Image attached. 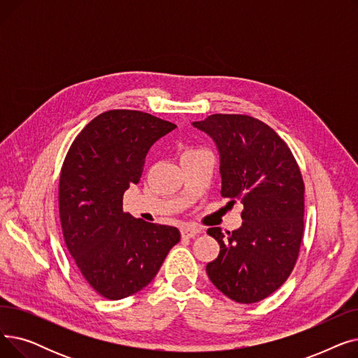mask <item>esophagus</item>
<instances>
[{
    "label": "esophagus",
    "instance_id": "34e87169",
    "mask_svg": "<svg viewBox=\"0 0 358 358\" xmlns=\"http://www.w3.org/2000/svg\"><path fill=\"white\" fill-rule=\"evenodd\" d=\"M200 231L194 227H192V224H184V227L181 228V236L182 238H194Z\"/></svg>",
    "mask_w": 358,
    "mask_h": 358
}]
</instances>
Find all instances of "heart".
<instances>
[{
  "instance_id": "heart-1",
  "label": "heart",
  "mask_w": 358,
  "mask_h": 358,
  "mask_svg": "<svg viewBox=\"0 0 358 358\" xmlns=\"http://www.w3.org/2000/svg\"><path fill=\"white\" fill-rule=\"evenodd\" d=\"M203 149H187V150H184V154H182V157H185V155H192V154H197V152H201Z\"/></svg>"
}]
</instances>
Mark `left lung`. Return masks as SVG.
Returning a JSON list of instances; mask_svg holds the SVG:
<instances>
[{
  "label": "left lung",
  "mask_w": 358,
  "mask_h": 358,
  "mask_svg": "<svg viewBox=\"0 0 358 358\" xmlns=\"http://www.w3.org/2000/svg\"><path fill=\"white\" fill-rule=\"evenodd\" d=\"M193 126L216 143L222 197L243 204L238 229H208L220 251L206 271L224 296L257 303L283 285L296 264L303 238L302 174L286 142L254 117L212 115Z\"/></svg>",
  "instance_id": "1"
}]
</instances>
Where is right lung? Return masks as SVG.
Listing matches in <instances>:
<instances>
[{
    "label": "right lung",
    "instance_id": "add662e5",
    "mask_svg": "<svg viewBox=\"0 0 358 358\" xmlns=\"http://www.w3.org/2000/svg\"><path fill=\"white\" fill-rule=\"evenodd\" d=\"M177 126L136 110H110L72 142L59 178V216L66 248L88 285L110 300L146 287L180 241L174 227L123 212L148 150Z\"/></svg>",
    "mask_w": 358,
    "mask_h": 358
}]
</instances>
